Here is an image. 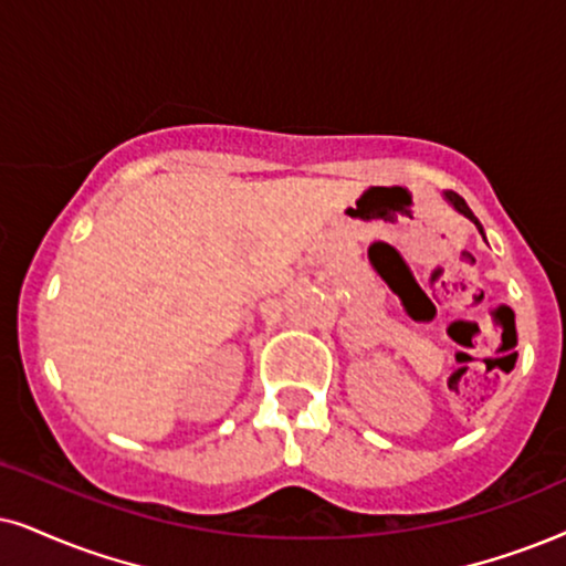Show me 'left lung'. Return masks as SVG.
<instances>
[{
    "label": "left lung",
    "instance_id": "8db88e82",
    "mask_svg": "<svg viewBox=\"0 0 566 566\" xmlns=\"http://www.w3.org/2000/svg\"><path fill=\"white\" fill-rule=\"evenodd\" d=\"M447 200H449V203H452V206H454V209H457V211H460V213H464V217H468L470 221H475V227H478V230H481V232H483L481 221H478V219H475V213H473V211H470V206H468V203H464V198H462V196H457V192H454V190H449V192H447Z\"/></svg>",
    "mask_w": 566,
    "mask_h": 566
}]
</instances>
